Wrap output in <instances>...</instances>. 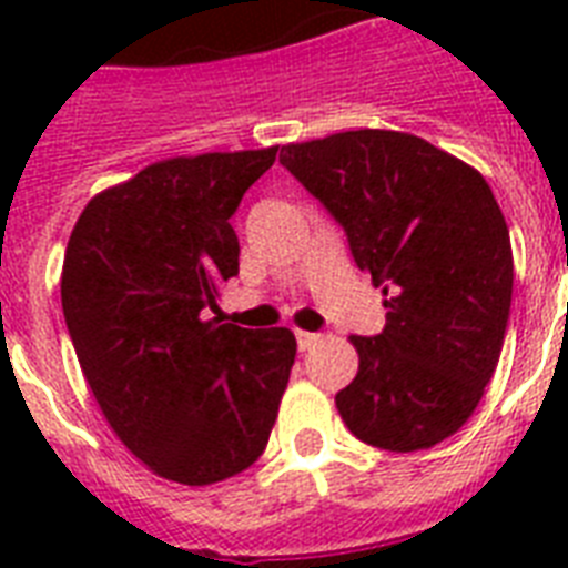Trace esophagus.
Returning a JSON list of instances; mask_svg holds the SVG:
<instances>
[{"label":"esophagus","mask_w":568,"mask_h":568,"mask_svg":"<svg viewBox=\"0 0 568 568\" xmlns=\"http://www.w3.org/2000/svg\"><path fill=\"white\" fill-rule=\"evenodd\" d=\"M294 338H297V347H301V351H310L321 336L318 333H306V329H294Z\"/></svg>","instance_id":"1"}]
</instances>
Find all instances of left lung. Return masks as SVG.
Returning a JSON list of instances; mask_svg holds the SVG:
<instances>
[{"label":"left lung","mask_w":568,"mask_h":568,"mask_svg":"<svg viewBox=\"0 0 568 568\" xmlns=\"http://www.w3.org/2000/svg\"><path fill=\"white\" fill-rule=\"evenodd\" d=\"M280 162L345 226L354 262L388 297L383 333L351 336L359 372L336 395L342 422L395 454L439 445L480 404L510 318V230L493 189L392 129L285 144Z\"/></svg>","instance_id":"8db88e82"}]
</instances>
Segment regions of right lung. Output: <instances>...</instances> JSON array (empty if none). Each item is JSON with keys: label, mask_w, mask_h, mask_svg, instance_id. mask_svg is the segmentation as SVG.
<instances>
[{"label": "right lung", "mask_w": 568, "mask_h": 568, "mask_svg": "<svg viewBox=\"0 0 568 568\" xmlns=\"http://www.w3.org/2000/svg\"><path fill=\"white\" fill-rule=\"evenodd\" d=\"M280 146L164 159L100 191L67 241L61 306L84 379L153 475L209 486L262 457L297 342L205 318L239 274L230 217Z\"/></svg>", "instance_id": "obj_1"}]
</instances>
